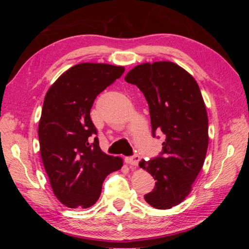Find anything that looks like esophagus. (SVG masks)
I'll return each mask as SVG.
<instances>
[{
	"instance_id": "34e87169",
	"label": "esophagus",
	"mask_w": 249,
	"mask_h": 249,
	"mask_svg": "<svg viewBox=\"0 0 249 249\" xmlns=\"http://www.w3.org/2000/svg\"><path fill=\"white\" fill-rule=\"evenodd\" d=\"M140 161V157L138 155H135L133 157H127L125 159V162L127 165H130L131 167L138 166V163Z\"/></svg>"
}]
</instances>
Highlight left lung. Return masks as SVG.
I'll use <instances>...</instances> for the list:
<instances>
[{
    "mask_svg": "<svg viewBox=\"0 0 249 249\" xmlns=\"http://www.w3.org/2000/svg\"><path fill=\"white\" fill-rule=\"evenodd\" d=\"M124 80L145 96L154 136L156 131L165 135L164 157L139 162L156 179L144 199L156 209H171L190 194L206 159L209 123L200 89L189 72L170 61L139 64Z\"/></svg>",
    "mask_w": 249,
    "mask_h": 249,
    "instance_id": "8db88e82",
    "label": "left lung"
}]
</instances>
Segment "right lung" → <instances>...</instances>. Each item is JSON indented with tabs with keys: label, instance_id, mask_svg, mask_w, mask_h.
Masks as SVG:
<instances>
[{
	"label": "right lung",
	"instance_id": "right-lung-1",
	"mask_svg": "<svg viewBox=\"0 0 249 249\" xmlns=\"http://www.w3.org/2000/svg\"><path fill=\"white\" fill-rule=\"evenodd\" d=\"M124 72V66L84 62L64 71L44 96L38 124L40 156L55 196L69 208L93 206L104 179L123 167L95 137L90 110L96 95ZM93 140V142L91 140Z\"/></svg>",
	"mask_w": 249,
	"mask_h": 249
}]
</instances>
